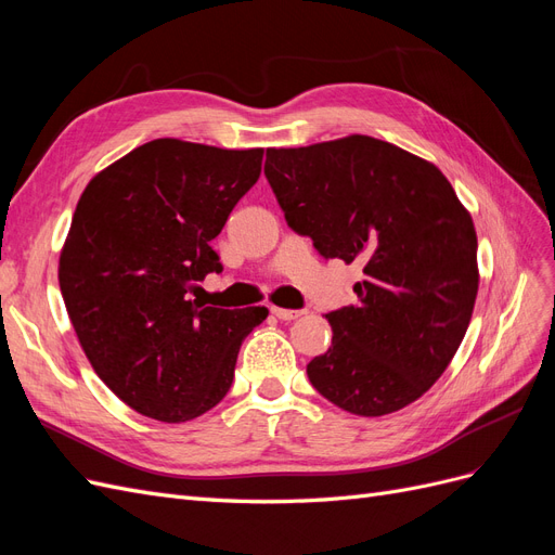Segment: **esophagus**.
<instances>
[{
	"label": "esophagus",
	"mask_w": 555,
	"mask_h": 555,
	"mask_svg": "<svg viewBox=\"0 0 555 555\" xmlns=\"http://www.w3.org/2000/svg\"><path fill=\"white\" fill-rule=\"evenodd\" d=\"M271 312L282 319V322H292V319H298L304 314V310H287V308H271Z\"/></svg>",
	"instance_id": "obj_1"
}]
</instances>
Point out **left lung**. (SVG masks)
<instances>
[{
    "mask_svg": "<svg viewBox=\"0 0 555 555\" xmlns=\"http://www.w3.org/2000/svg\"><path fill=\"white\" fill-rule=\"evenodd\" d=\"M263 173L287 224L326 259L357 261V306L328 312L333 343L308 363L314 389L359 416L422 398L475 310L477 233L438 166L373 137L268 147Z\"/></svg>",
    "mask_w": 555,
    "mask_h": 555,
    "instance_id": "left-lung-1",
    "label": "left lung"
}]
</instances>
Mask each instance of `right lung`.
<instances>
[{
	"instance_id": "1",
	"label": "right lung",
	"mask_w": 555,
	"mask_h": 555,
	"mask_svg": "<svg viewBox=\"0 0 555 555\" xmlns=\"http://www.w3.org/2000/svg\"><path fill=\"white\" fill-rule=\"evenodd\" d=\"M263 150L157 139L96 173L60 255V289L94 373L131 410L180 424L231 389L266 308H204L212 238L259 180Z\"/></svg>"
}]
</instances>
